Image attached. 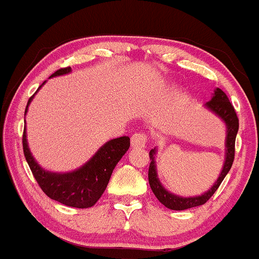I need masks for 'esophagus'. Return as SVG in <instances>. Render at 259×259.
<instances>
[{
  "label": "esophagus",
  "instance_id": "obj_1",
  "mask_svg": "<svg viewBox=\"0 0 259 259\" xmlns=\"http://www.w3.org/2000/svg\"><path fill=\"white\" fill-rule=\"evenodd\" d=\"M146 140H148V137H146V134L135 133V134L132 137L130 144H132L133 149H143L144 146H145Z\"/></svg>",
  "mask_w": 259,
  "mask_h": 259
}]
</instances>
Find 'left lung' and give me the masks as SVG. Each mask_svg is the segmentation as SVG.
<instances>
[{
	"mask_svg": "<svg viewBox=\"0 0 259 259\" xmlns=\"http://www.w3.org/2000/svg\"><path fill=\"white\" fill-rule=\"evenodd\" d=\"M205 108L208 109V110L211 111V113H213L216 116H219L226 125L225 162H223V167L219 179H217L216 182L209 187V190L203 192L202 195L189 196V197H184V196H179L167 191V190L162 186V184L159 180V176H157L156 161H155V155H156L157 149L154 148L152 150H150V152H149V156H150L151 160L150 166H149V184H150L152 192L156 196L157 200H159L165 207L170 209L182 211V209L196 207V206H201L203 205V203L207 202L209 198H211V196L213 195L214 192H216V190L220 187L223 179L226 178V175H227L228 171H230L231 166L233 164V160H235V143L239 125L235 108H233V105L230 103L227 95L223 93L220 88L214 89L211 100L206 103Z\"/></svg>",
	"mask_w": 259,
	"mask_h": 259,
	"instance_id": "obj_1",
	"label": "left lung"
}]
</instances>
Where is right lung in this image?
<instances>
[{
	"label": "right lung",
	"mask_w": 259,
	"mask_h": 259,
	"mask_svg": "<svg viewBox=\"0 0 259 259\" xmlns=\"http://www.w3.org/2000/svg\"><path fill=\"white\" fill-rule=\"evenodd\" d=\"M70 72H72L70 67L62 68L54 72L51 78L68 74ZM45 83L46 81H43V84ZM42 85H39L37 92L42 88ZM34 94L29 98L27 103L24 115L27 114ZM22 143H23V152L27 164L42 191L48 197L69 207L88 208L94 206L97 201L102 197L103 192L107 189L114 167L129 149L130 139L121 137L107 141L85 164L69 172H52L40 167L28 148L26 126L23 130Z\"/></svg>",
	"instance_id": "add662e5"
}]
</instances>
